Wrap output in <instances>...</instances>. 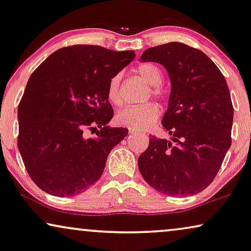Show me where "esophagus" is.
Listing matches in <instances>:
<instances>
[{"label":"esophagus","instance_id":"esophagus-1","mask_svg":"<svg viewBox=\"0 0 251 251\" xmlns=\"http://www.w3.org/2000/svg\"><path fill=\"white\" fill-rule=\"evenodd\" d=\"M128 132L131 133V134H133V133H136L138 131H136V129H134V128H128Z\"/></svg>","mask_w":251,"mask_h":251}]
</instances>
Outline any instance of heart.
I'll return each mask as SVG.
<instances>
[{
  "instance_id": "1",
  "label": "heart",
  "mask_w": 251,
  "mask_h": 251,
  "mask_svg": "<svg viewBox=\"0 0 251 251\" xmlns=\"http://www.w3.org/2000/svg\"><path fill=\"white\" fill-rule=\"evenodd\" d=\"M136 72L148 84L151 85V94L154 96H162L163 89L161 83L163 81V74L156 65L151 62H145L138 66ZM120 78L122 75L117 74L110 78L106 89L107 100L113 106H120L123 103L120 95ZM160 116V109L156 104L146 103L141 105L127 106L117 113L116 119L120 125L127 126L128 128L146 129L153 126Z\"/></svg>"
}]
</instances>
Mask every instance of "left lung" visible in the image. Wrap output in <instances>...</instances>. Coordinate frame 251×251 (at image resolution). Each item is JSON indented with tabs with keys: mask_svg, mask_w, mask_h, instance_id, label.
I'll return each instance as SVG.
<instances>
[{
	"mask_svg": "<svg viewBox=\"0 0 251 251\" xmlns=\"http://www.w3.org/2000/svg\"><path fill=\"white\" fill-rule=\"evenodd\" d=\"M140 60L161 63L169 74L162 125L173 139L151 136L139 156V170L164 195L201 192L213 182L231 145L234 109L225 76L205 53L177 41L146 50Z\"/></svg>",
	"mask_w": 251,
	"mask_h": 251,
	"instance_id": "1",
	"label": "left lung"
}]
</instances>
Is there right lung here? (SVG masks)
<instances>
[{
	"label": "right lung",
	"instance_id": "obj_1",
	"mask_svg": "<svg viewBox=\"0 0 251 251\" xmlns=\"http://www.w3.org/2000/svg\"><path fill=\"white\" fill-rule=\"evenodd\" d=\"M134 56V50L73 45L55 50L31 74L18 105L17 146L38 188L76 196L100 179L111 149L128 133L107 126L113 117L107 84ZM93 129L97 138H88Z\"/></svg>",
	"mask_w": 251,
	"mask_h": 251
}]
</instances>
